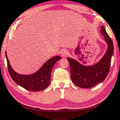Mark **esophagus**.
<instances>
[{
  "label": "esophagus",
  "instance_id": "obj_1",
  "mask_svg": "<svg viewBox=\"0 0 120 120\" xmlns=\"http://www.w3.org/2000/svg\"><path fill=\"white\" fill-rule=\"evenodd\" d=\"M68 55V52L67 50H65V49L62 50L61 52V56L63 57V58L64 57L67 56Z\"/></svg>",
  "mask_w": 120,
  "mask_h": 120
}]
</instances>
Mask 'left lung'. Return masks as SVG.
Returning <instances> with one entry per match:
<instances>
[{
  "label": "left lung",
  "instance_id": "obj_1",
  "mask_svg": "<svg viewBox=\"0 0 120 120\" xmlns=\"http://www.w3.org/2000/svg\"><path fill=\"white\" fill-rule=\"evenodd\" d=\"M101 33L104 36L108 48L104 56L97 63L93 65L85 66L74 59L67 58L70 66L72 82L80 88L94 87L103 82L109 73L114 53V45L103 26H101Z\"/></svg>",
  "mask_w": 120,
  "mask_h": 120
}]
</instances>
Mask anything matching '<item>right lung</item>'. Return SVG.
Wrapping results in <instances>:
<instances>
[{
    "label": "right lung",
    "mask_w": 120,
    "mask_h": 120,
    "mask_svg": "<svg viewBox=\"0 0 120 120\" xmlns=\"http://www.w3.org/2000/svg\"><path fill=\"white\" fill-rule=\"evenodd\" d=\"M5 56L10 75L13 80L18 85L30 91H40L45 90L49 85L50 75L55 64L61 58L55 56L47 60L41 68L31 75H22L18 73L12 68L8 59L6 51Z\"/></svg>",
    "instance_id": "obj_1"
}]
</instances>
